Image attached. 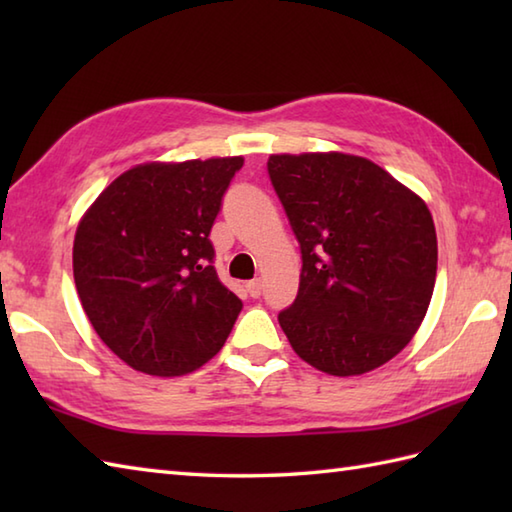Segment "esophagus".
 Instances as JSON below:
<instances>
[{
	"instance_id": "obj_1",
	"label": "esophagus",
	"mask_w": 512,
	"mask_h": 512,
	"mask_svg": "<svg viewBox=\"0 0 512 512\" xmlns=\"http://www.w3.org/2000/svg\"><path fill=\"white\" fill-rule=\"evenodd\" d=\"M246 290H248V295L253 297V299H257V297H262V290H264V281L262 279H253V281H248L246 284Z\"/></svg>"
}]
</instances>
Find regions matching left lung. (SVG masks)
<instances>
[{
  "mask_svg": "<svg viewBox=\"0 0 512 512\" xmlns=\"http://www.w3.org/2000/svg\"><path fill=\"white\" fill-rule=\"evenodd\" d=\"M268 176L301 246V279L279 325L303 361L332 376L391 361L427 314L438 239L416 193L372 160L277 154Z\"/></svg>",
  "mask_w": 512,
  "mask_h": 512,
  "instance_id": "obj_1",
  "label": "left lung"
}]
</instances>
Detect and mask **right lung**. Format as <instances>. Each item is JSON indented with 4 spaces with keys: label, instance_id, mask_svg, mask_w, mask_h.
I'll return each mask as SVG.
<instances>
[{
    "label": "right lung",
    "instance_id": "1",
    "mask_svg": "<svg viewBox=\"0 0 512 512\" xmlns=\"http://www.w3.org/2000/svg\"><path fill=\"white\" fill-rule=\"evenodd\" d=\"M244 158L147 162L83 215L74 284L101 341L129 367L180 376L222 350L242 301L215 273L211 228Z\"/></svg>",
    "mask_w": 512,
    "mask_h": 512
}]
</instances>
